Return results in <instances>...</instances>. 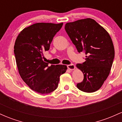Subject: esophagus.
I'll return each mask as SVG.
<instances>
[{
	"label": "esophagus",
	"mask_w": 122,
	"mask_h": 122,
	"mask_svg": "<svg viewBox=\"0 0 122 122\" xmlns=\"http://www.w3.org/2000/svg\"><path fill=\"white\" fill-rule=\"evenodd\" d=\"M67 67H68V69H69V70H71V71H73V70H74L75 69V65H73V64L68 65V66H67Z\"/></svg>",
	"instance_id": "obj_1"
}]
</instances>
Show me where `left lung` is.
Returning a JSON list of instances; mask_svg holds the SVG:
<instances>
[{
	"mask_svg": "<svg viewBox=\"0 0 122 122\" xmlns=\"http://www.w3.org/2000/svg\"><path fill=\"white\" fill-rule=\"evenodd\" d=\"M65 29L78 51L87 55L84 62L76 64L84 74L83 81L77 87L87 93L99 90L110 74L115 56L110 34L91 18L67 23Z\"/></svg>",
	"mask_w": 122,
	"mask_h": 122,
	"instance_id": "1",
	"label": "left lung"
}]
</instances>
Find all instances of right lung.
Returning <instances> with one entry per match:
<instances>
[{"label": "right lung", "mask_w": 122, "mask_h": 122, "mask_svg": "<svg viewBox=\"0 0 122 122\" xmlns=\"http://www.w3.org/2000/svg\"><path fill=\"white\" fill-rule=\"evenodd\" d=\"M63 23H37L25 28L15 42L14 54L20 77L32 90L47 94L57 89L60 77L66 71L65 65H51L43 61L53 37Z\"/></svg>", "instance_id": "right-lung-1"}]
</instances>
